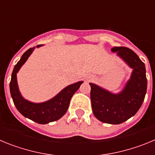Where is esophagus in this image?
Here are the masks:
<instances>
[{
    "instance_id": "obj_1",
    "label": "esophagus",
    "mask_w": 155,
    "mask_h": 155,
    "mask_svg": "<svg viewBox=\"0 0 155 155\" xmlns=\"http://www.w3.org/2000/svg\"><path fill=\"white\" fill-rule=\"evenodd\" d=\"M92 79H93L92 77H88V78H87V81H91V80H92Z\"/></svg>"
}]
</instances>
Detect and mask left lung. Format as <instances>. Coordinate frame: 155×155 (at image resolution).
Returning <instances> with one entry per match:
<instances>
[{"label":"left lung","instance_id":"8db88e82","mask_svg":"<svg viewBox=\"0 0 155 155\" xmlns=\"http://www.w3.org/2000/svg\"><path fill=\"white\" fill-rule=\"evenodd\" d=\"M133 69L130 79L121 92L113 94L90 83L94 116L105 124H120L134 116L141 106L147 92L145 65L136 53L127 47L112 49Z\"/></svg>","mask_w":155,"mask_h":155}]
</instances>
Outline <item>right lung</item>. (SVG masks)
Segmentation results:
<instances>
[{
  "label": "right lung",
  "mask_w": 155,
  "mask_h": 155,
  "mask_svg": "<svg viewBox=\"0 0 155 155\" xmlns=\"http://www.w3.org/2000/svg\"><path fill=\"white\" fill-rule=\"evenodd\" d=\"M42 45H38L39 47ZM35 47L30 48L23 53L20 61L17 63L12 74L10 82L11 95L15 107L19 113L25 117L39 124H46L50 122L56 121L61 119L68 111L70 101L73 94L78 91L83 81H78L68 85L49 101L42 103H33L25 100L19 91L17 82V73L21 66L25 63Z\"/></svg>",
  "instance_id": "1"
}]
</instances>
